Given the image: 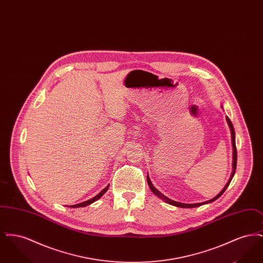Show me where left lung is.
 I'll return each mask as SVG.
<instances>
[{"instance_id":"left-lung-1","label":"left lung","mask_w":263,"mask_h":263,"mask_svg":"<svg viewBox=\"0 0 263 263\" xmlns=\"http://www.w3.org/2000/svg\"><path fill=\"white\" fill-rule=\"evenodd\" d=\"M223 107V106H222ZM226 120H227V122H228V125L230 127V130H231V136H232V146H233V172H232V174H231V177H230V179H229V181L227 182V184H226L224 188L220 191V193L219 194H217L214 198L212 199H210V200L208 201H204V202H200V203H193V204H187V203H181V202H177V201L172 200V199H170L168 197H166L165 195H163V193H161L157 188L155 187L154 185H153V183L151 182L150 177H149V175H147V181H148V184H149V187H150L151 190H152V192L156 195V196H158L160 199H162V200L164 201L165 203H167V204H171V205H173V206H176V207H180V208H195V207H199L201 205H205V204H208V203H212L215 200H217L224 192H225L226 189L228 188L229 186V184H230V182L232 181V179H233V177H234V175H235V173H236V167H237V148H236V136H235V129H234V126L232 124V122H231V120L229 119V117L227 116L226 117Z\"/></svg>"}]
</instances>
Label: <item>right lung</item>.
Listing matches in <instances>:
<instances>
[{
  "label": "right lung",
  "instance_id": "right-lung-1",
  "mask_svg": "<svg viewBox=\"0 0 263 263\" xmlns=\"http://www.w3.org/2000/svg\"><path fill=\"white\" fill-rule=\"evenodd\" d=\"M108 187H109V184L106 186L105 188H103L101 191H100V193L98 194V195H96L95 197H92L91 199H89V200L85 201V202H82V203H79V204H76V205H70V206H68V207H71V208H80V207H86V206H88L89 204H91V203H93V202H96L97 200H99L100 197L108 190Z\"/></svg>",
  "mask_w": 263,
  "mask_h": 263
}]
</instances>
